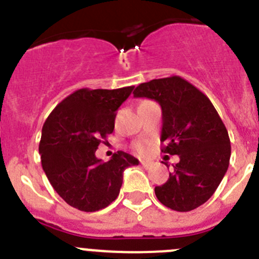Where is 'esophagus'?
I'll use <instances>...</instances> for the list:
<instances>
[{
  "instance_id": "esophagus-1",
  "label": "esophagus",
  "mask_w": 259,
  "mask_h": 259,
  "mask_svg": "<svg viewBox=\"0 0 259 259\" xmlns=\"http://www.w3.org/2000/svg\"><path fill=\"white\" fill-rule=\"evenodd\" d=\"M141 165L144 166L145 169H150L152 166L151 162H149V161H141Z\"/></svg>"
}]
</instances>
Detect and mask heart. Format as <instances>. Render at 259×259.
Here are the masks:
<instances>
[{"label": "heart", "mask_w": 259, "mask_h": 259, "mask_svg": "<svg viewBox=\"0 0 259 259\" xmlns=\"http://www.w3.org/2000/svg\"><path fill=\"white\" fill-rule=\"evenodd\" d=\"M135 149H136V151L140 152V154H144V152L146 151V145H145L144 142H139V144L135 145Z\"/></svg>", "instance_id": "heart-1"}]
</instances>
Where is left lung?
I'll use <instances>...</instances> for the list:
<instances>
[{
  "label": "left lung",
  "instance_id": "obj_1",
  "mask_svg": "<svg viewBox=\"0 0 259 259\" xmlns=\"http://www.w3.org/2000/svg\"><path fill=\"white\" fill-rule=\"evenodd\" d=\"M134 97L159 103L161 151L179 156L166 183L155 187L157 199L179 212L199 207L215 193L230 161V139L215 107L179 76L140 83Z\"/></svg>",
  "mask_w": 259,
  "mask_h": 259
}]
</instances>
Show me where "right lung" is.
<instances>
[{"instance_id":"1","label":"right lung","mask_w":259,"mask_h":259,"mask_svg":"<svg viewBox=\"0 0 259 259\" xmlns=\"http://www.w3.org/2000/svg\"><path fill=\"white\" fill-rule=\"evenodd\" d=\"M134 88L76 90L44 122L39 142L43 170L54 191L77 210L94 212L109 206L119 194L124 169L139 165L124 151L107 162L95 156L100 142L114 130L115 112Z\"/></svg>"}]
</instances>
